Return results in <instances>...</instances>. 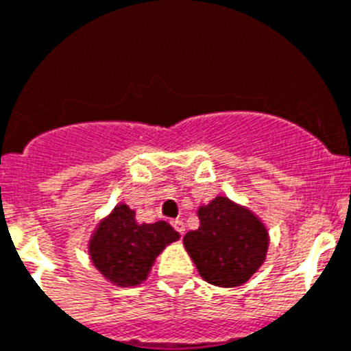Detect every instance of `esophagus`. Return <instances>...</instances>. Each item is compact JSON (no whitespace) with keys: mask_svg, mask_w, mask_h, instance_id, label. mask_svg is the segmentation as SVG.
Returning a JSON list of instances; mask_svg holds the SVG:
<instances>
[{"mask_svg":"<svg viewBox=\"0 0 351 351\" xmlns=\"http://www.w3.org/2000/svg\"><path fill=\"white\" fill-rule=\"evenodd\" d=\"M172 226H173V230L178 232L179 235H184V223H182V219H172Z\"/></svg>","mask_w":351,"mask_h":351,"instance_id":"esophagus-1","label":"esophagus"}]
</instances>
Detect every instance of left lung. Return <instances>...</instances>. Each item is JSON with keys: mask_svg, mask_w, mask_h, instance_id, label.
<instances>
[{"mask_svg": "<svg viewBox=\"0 0 351 351\" xmlns=\"http://www.w3.org/2000/svg\"><path fill=\"white\" fill-rule=\"evenodd\" d=\"M200 226L184 235V246L198 272L216 287H239L265 260L267 230L228 198L218 197L198 209Z\"/></svg>", "mask_w": 351, "mask_h": 351, "instance_id": "obj_1", "label": "left lung"}]
</instances>
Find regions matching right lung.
<instances>
[{"label":"right lung","mask_w":351,"mask_h":351,"mask_svg":"<svg viewBox=\"0 0 351 351\" xmlns=\"http://www.w3.org/2000/svg\"><path fill=\"white\" fill-rule=\"evenodd\" d=\"M178 239V232L165 221L138 225L135 213L121 204L93 235L91 260L110 281L135 287L147 278L158 253Z\"/></svg>","instance_id":"obj_1"}]
</instances>
